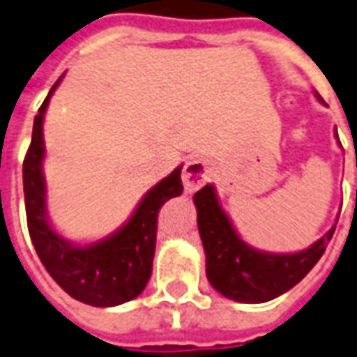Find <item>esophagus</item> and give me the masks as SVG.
Listing matches in <instances>:
<instances>
[{
	"label": "esophagus",
	"instance_id": "esophagus-1",
	"mask_svg": "<svg viewBox=\"0 0 357 357\" xmlns=\"http://www.w3.org/2000/svg\"><path fill=\"white\" fill-rule=\"evenodd\" d=\"M208 167L203 160H192L186 163V167L182 171V182H184V190L188 194H194L195 190H199L205 182L208 181Z\"/></svg>",
	"mask_w": 357,
	"mask_h": 357
}]
</instances>
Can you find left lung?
Returning <instances> with one entry per match:
<instances>
[{
	"instance_id": "1",
	"label": "left lung",
	"mask_w": 357,
	"mask_h": 357,
	"mask_svg": "<svg viewBox=\"0 0 357 357\" xmlns=\"http://www.w3.org/2000/svg\"><path fill=\"white\" fill-rule=\"evenodd\" d=\"M318 96V93H316ZM321 101V98L318 96ZM197 227L207 256V278L227 299L265 303L282 296L307 277L333 237L335 226L307 250L296 254H269L252 248L233 229L222 211L213 184L194 195Z\"/></svg>"
}]
</instances>
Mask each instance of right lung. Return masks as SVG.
<instances>
[{
    "label": "right lung",
    "instance_id": "1",
    "mask_svg": "<svg viewBox=\"0 0 357 357\" xmlns=\"http://www.w3.org/2000/svg\"><path fill=\"white\" fill-rule=\"evenodd\" d=\"M60 80H56L39 107V114L33 120L31 143L24 158L22 178L28 231L41 264L60 284V288L77 301L92 307H114L135 299L149 282L156 250L158 213L165 201L182 194V167H176L149 190L126 226L111 237L86 246L67 243L48 224L41 169L45 158L43 118Z\"/></svg>",
    "mask_w": 357,
    "mask_h": 357
}]
</instances>
